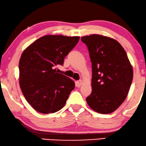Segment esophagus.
Wrapping results in <instances>:
<instances>
[{
  "instance_id": "esophagus-1",
  "label": "esophagus",
  "mask_w": 146,
  "mask_h": 146,
  "mask_svg": "<svg viewBox=\"0 0 146 146\" xmlns=\"http://www.w3.org/2000/svg\"><path fill=\"white\" fill-rule=\"evenodd\" d=\"M82 83H83V81L82 80H79V81H77L76 82V85H77V87H79L82 85Z\"/></svg>"
}]
</instances>
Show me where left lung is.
Segmentation results:
<instances>
[{"label":"left lung","instance_id":"left-lung-1","mask_svg":"<svg viewBox=\"0 0 146 146\" xmlns=\"http://www.w3.org/2000/svg\"><path fill=\"white\" fill-rule=\"evenodd\" d=\"M92 63V93L86 100L100 114L114 112L128 95L133 68L123 47L110 37L99 34L83 36Z\"/></svg>","mask_w":146,"mask_h":146}]
</instances>
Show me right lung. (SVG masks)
<instances>
[{
    "instance_id": "right-lung-1",
    "label": "right lung",
    "mask_w": 146,
    "mask_h": 146,
    "mask_svg": "<svg viewBox=\"0 0 146 146\" xmlns=\"http://www.w3.org/2000/svg\"><path fill=\"white\" fill-rule=\"evenodd\" d=\"M79 36L46 35L28 46L19 61V84L27 102L36 111L54 113L65 106L75 88L72 79L55 67L79 40Z\"/></svg>"
}]
</instances>
